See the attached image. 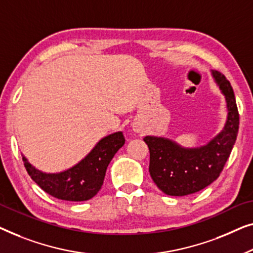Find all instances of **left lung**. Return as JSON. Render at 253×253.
<instances>
[{"label": "left lung", "mask_w": 253, "mask_h": 253, "mask_svg": "<svg viewBox=\"0 0 253 253\" xmlns=\"http://www.w3.org/2000/svg\"><path fill=\"white\" fill-rule=\"evenodd\" d=\"M212 76L225 95L228 111L225 126L218 135L198 148H183L165 137L143 138L150 151L149 172L152 180L169 196L197 193L218 179L236 141L240 116L233 88L218 71H212Z\"/></svg>", "instance_id": "8db88e82"}]
</instances>
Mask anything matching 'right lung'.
Wrapping results in <instances>:
<instances>
[{
	"label": "right lung",
	"mask_w": 253,
	"mask_h": 253,
	"mask_svg": "<svg viewBox=\"0 0 253 253\" xmlns=\"http://www.w3.org/2000/svg\"><path fill=\"white\" fill-rule=\"evenodd\" d=\"M124 144L123 131L110 134L99 140L79 163L59 173L42 172L25 156L23 161L28 175L45 193L63 201L84 202L94 197L101 189L110 162Z\"/></svg>",
	"instance_id": "obj_1"
}]
</instances>
